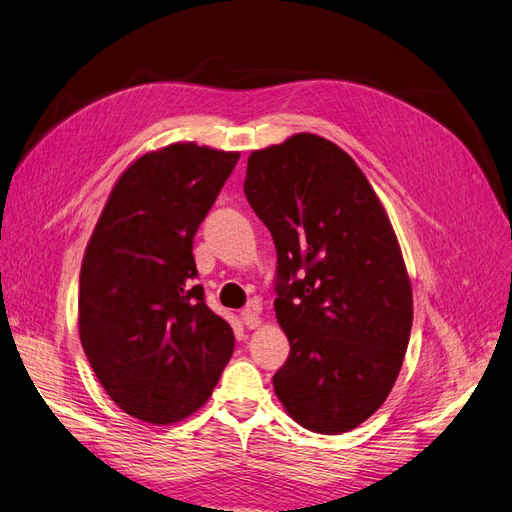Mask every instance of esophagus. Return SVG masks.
Masks as SVG:
<instances>
[{
	"label": "esophagus",
	"instance_id": "esophagus-1",
	"mask_svg": "<svg viewBox=\"0 0 512 512\" xmlns=\"http://www.w3.org/2000/svg\"><path fill=\"white\" fill-rule=\"evenodd\" d=\"M241 320L247 329H256L260 324V316H258V309L256 307H247L241 312Z\"/></svg>",
	"mask_w": 512,
	"mask_h": 512
}]
</instances>
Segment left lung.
<instances>
[{"mask_svg":"<svg viewBox=\"0 0 512 512\" xmlns=\"http://www.w3.org/2000/svg\"><path fill=\"white\" fill-rule=\"evenodd\" d=\"M247 203L277 252L275 316L290 354L273 389L309 431L359 427L389 397L412 329V286L363 170L316 134L254 151Z\"/></svg>","mask_w":512,"mask_h":512,"instance_id":"obj_1","label":"left lung"}]
</instances>
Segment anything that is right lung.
<instances>
[{
	"mask_svg": "<svg viewBox=\"0 0 512 512\" xmlns=\"http://www.w3.org/2000/svg\"><path fill=\"white\" fill-rule=\"evenodd\" d=\"M239 160L175 143L119 177L79 282V335L115 404L168 425L205 404L235 348L230 324L194 284V235Z\"/></svg>",
	"mask_w": 512,
	"mask_h": 512,
	"instance_id": "add662e5",
	"label": "right lung"
}]
</instances>
